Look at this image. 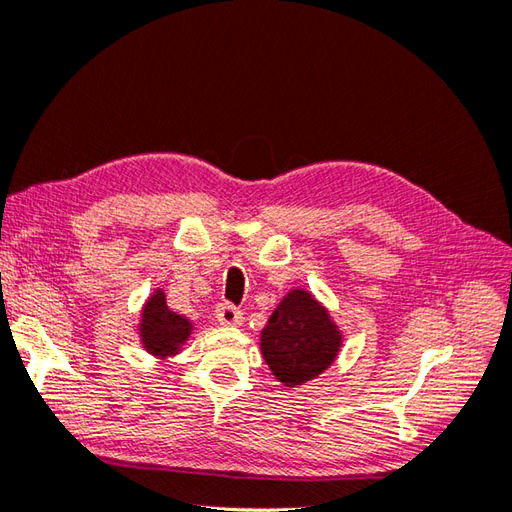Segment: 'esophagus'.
I'll list each match as a JSON object with an SVG mask.
<instances>
[{"instance_id": "obj_1", "label": "esophagus", "mask_w": 512, "mask_h": 512, "mask_svg": "<svg viewBox=\"0 0 512 512\" xmlns=\"http://www.w3.org/2000/svg\"><path fill=\"white\" fill-rule=\"evenodd\" d=\"M215 318L220 320V324H226V327H237V324L243 322V312L232 303H220L218 309H215Z\"/></svg>"}]
</instances>
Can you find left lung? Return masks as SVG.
<instances>
[{"mask_svg": "<svg viewBox=\"0 0 512 512\" xmlns=\"http://www.w3.org/2000/svg\"><path fill=\"white\" fill-rule=\"evenodd\" d=\"M342 333L312 292L290 290L260 333V350L273 376L299 386L333 365Z\"/></svg>", "mask_w": 512, "mask_h": 512, "instance_id": "obj_1", "label": "left lung"}]
</instances>
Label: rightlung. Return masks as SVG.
<instances>
[{
  "label": "right lung",
  "mask_w": 512,
  "mask_h": 512,
  "mask_svg": "<svg viewBox=\"0 0 512 512\" xmlns=\"http://www.w3.org/2000/svg\"><path fill=\"white\" fill-rule=\"evenodd\" d=\"M138 331H141V342L145 350L164 359V356L177 354L179 348L188 342L192 333V322L185 316L170 312L164 292L156 290V294H151L143 307V318Z\"/></svg>",
  "instance_id": "right-lung-1"
}]
</instances>
